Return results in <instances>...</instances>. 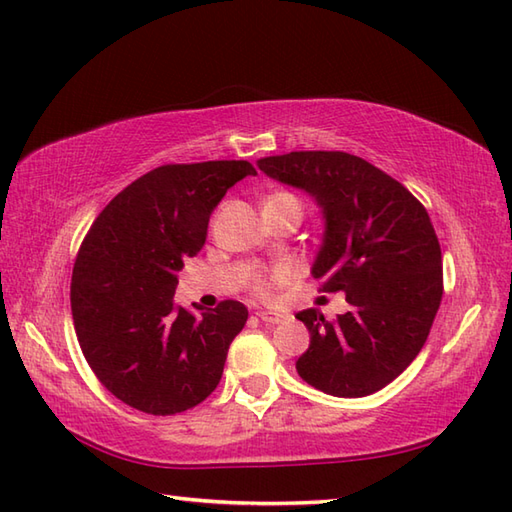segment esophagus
<instances>
[{
    "label": "esophagus",
    "instance_id": "esophagus-1",
    "mask_svg": "<svg viewBox=\"0 0 512 512\" xmlns=\"http://www.w3.org/2000/svg\"><path fill=\"white\" fill-rule=\"evenodd\" d=\"M257 317H259V321L266 323V325H279V323L288 321V314L277 312V310H262V312H257Z\"/></svg>",
    "mask_w": 512,
    "mask_h": 512
}]
</instances>
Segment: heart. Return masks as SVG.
<instances>
[{
    "label": "heart",
    "instance_id": "obj_1",
    "mask_svg": "<svg viewBox=\"0 0 512 512\" xmlns=\"http://www.w3.org/2000/svg\"><path fill=\"white\" fill-rule=\"evenodd\" d=\"M288 275H290L288 268H279V273H277L279 279H286ZM257 290H259V292H266V286H264V284H257Z\"/></svg>",
    "mask_w": 512,
    "mask_h": 512
}]
</instances>
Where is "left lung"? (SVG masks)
I'll list each match as a JSON object with an SVG mask.
<instances>
[{
	"mask_svg": "<svg viewBox=\"0 0 512 512\" xmlns=\"http://www.w3.org/2000/svg\"><path fill=\"white\" fill-rule=\"evenodd\" d=\"M257 167L317 202L321 246L310 273L323 292H345L350 310L297 319L310 347L297 372L336 398L376 394L422 350L442 301V253L429 213L385 171L343 151H290Z\"/></svg>",
	"mask_w": 512,
	"mask_h": 512,
	"instance_id": "left-lung-1",
	"label": "left lung"
}]
</instances>
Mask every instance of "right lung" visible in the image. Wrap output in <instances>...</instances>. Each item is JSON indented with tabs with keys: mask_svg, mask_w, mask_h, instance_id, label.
<instances>
[{
	"mask_svg": "<svg viewBox=\"0 0 512 512\" xmlns=\"http://www.w3.org/2000/svg\"><path fill=\"white\" fill-rule=\"evenodd\" d=\"M257 176L246 160L165 165L129 184L96 217L72 270L70 303L85 361L107 391L154 416L211 394L248 310L222 301L193 314L173 303L184 259L206 242L226 191Z\"/></svg>",
	"mask_w": 512,
	"mask_h": 512,
	"instance_id": "add662e5",
	"label": "right lung"
}]
</instances>
